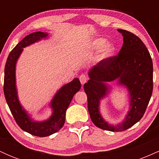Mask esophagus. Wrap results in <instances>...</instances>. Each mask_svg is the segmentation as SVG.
Listing matches in <instances>:
<instances>
[{
	"mask_svg": "<svg viewBox=\"0 0 159 159\" xmlns=\"http://www.w3.org/2000/svg\"><path fill=\"white\" fill-rule=\"evenodd\" d=\"M79 79H80V81H81V84L82 85L84 84L87 81V77L85 75H84V74H82V75H80Z\"/></svg>",
	"mask_w": 159,
	"mask_h": 159,
	"instance_id": "esophagus-1",
	"label": "esophagus"
}]
</instances>
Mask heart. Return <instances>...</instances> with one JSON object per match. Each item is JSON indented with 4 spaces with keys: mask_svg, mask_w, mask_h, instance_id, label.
I'll return each instance as SVG.
<instances>
[{
    "mask_svg": "<svg viewBox=\"0 0 159 159\" xmlns=\"http://www.w3.org/2000/svg\"><path fill=\"white\" fill-rule=\"evenodd\" d=\"M105 39L103 38H98V39H95L91 44V48L93 50H97V49L101 48L100 50L98 58L101 61L106 60L107 58L111 57L114 54V53L116 50L115 45L114 43L111 42H107L105 43Z\"/></svg>",
    "mask_w": 159,
    "mask_h": 159,
    "instance_id": "1",
    "label": "heart"
}]
</instances>
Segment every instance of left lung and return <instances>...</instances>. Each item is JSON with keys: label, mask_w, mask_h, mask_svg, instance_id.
I'll return each instance as SVG.
<instances>
[{"label": "left lung", "mask_w": 159, "mask_h": 159, "mask_svg": "<svg viewBox=\"0 0 159 159\" xmlns=\"http://www.w3.org/2000/svg\"><path fill=\"white\" fill-rule=\"evenodd\" d=\"M123 36V45L116 56L100 61L89 71L90 80L84 85L87 107L96 126L110 132L126 130L141 119L148 105L153 89L152 61L146 45L139 37L118 29ZM118 81L129 90L130 107L125 120L110 125L100 114V100L110 92L107 82Z\"/></svg>", "instance_id": "1"}]
</instances>
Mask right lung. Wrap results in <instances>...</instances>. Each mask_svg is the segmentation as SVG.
Wrapping results in <instances>:
<instances>
[{"label":"right lung","instance_id":"obj_1","mask_svg":"<svg viewBox=\"0 0 159 159\" xmlns=\"http://www.w3.org/2000/svg\"><path fill=\"white\" fill-rule=\"evenodd\" d=\"M47 33L38 31L29 34L19 42L11 51L7 57L4 69V84L3 92L5 98L11 113L19 126L25 132L34 136L46 137L54 134L63 126L65 123L66 111L72 101L74 95L81 89V83L78 78L66 84L54 95L51 102L52 115L47 120L42 122L34 121L22 107L18 98L16 84V66L23 48L33 44L42 39H45Z\"/></svg>","mask_w":159,"mask_h":159}]
</instances>
